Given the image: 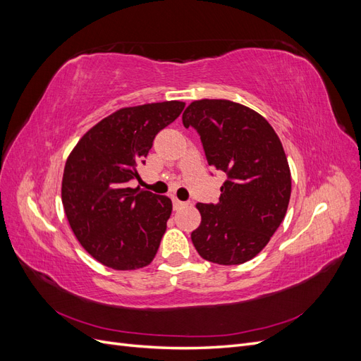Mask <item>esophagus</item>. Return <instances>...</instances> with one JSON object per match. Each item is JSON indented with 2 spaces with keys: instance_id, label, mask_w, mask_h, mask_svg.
I'll return each mask as SVG.
<instances>
[{
  "instance_id": "obj_1",
  "label": "esophagus",
  "mask_w": 361,
  "mask_h": 361,
  "mask_svg": "<svg viewBox=\"0 0 361 361\" xmlns=\"http://www.w3.org/2000/svg\"><path fill=\"white\" fill-rule=\"evenodd\" d=\"M183 206H187V202H180L179 199L173 197V207H174V209H180V207H183Z\"/></svg>"
}]
</instances>
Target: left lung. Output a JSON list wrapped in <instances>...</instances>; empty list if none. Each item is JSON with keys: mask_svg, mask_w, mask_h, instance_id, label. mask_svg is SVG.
Returning <instances> with one entry per match:
<instances>
[{"mask_svg": "<svg viewBox=\"0 0 361 361\" xmlns=\"http://www.w3.org/2000/svg\"><path fill=\"white\" fill-rule=\"evenodd\" d=\"M182 123L197 130L207 164L227 176L218 203H197L202 223L192 244L214 264H244L264 250L288 211L290 171L281 141L260 114L226 99L192 102Z\"/></svg>", "mask_w": 361, "mask_h": 361, "instance_id": "left-lung-1", "label": "left lung"}]
</instances>
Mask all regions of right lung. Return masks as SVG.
<instances>
[{"label": "right lung", "mask_w": 361, "mask_h": 361, "mask_svg": "<svg viewBox=\"0 0 361 361\" xmlns=\"http://www.w3.org/2000/svg\"><path fill=\"white\" fill-rule=\"evenodd\" d=\"M185 108L170 101L122 108L94 125L66 161L64 212L80 244L105 267L128 271L149 265L166 233L171 200L128 182L161 129Z\"/></svg>", "instance_id": "1"}]
</instances>
